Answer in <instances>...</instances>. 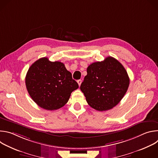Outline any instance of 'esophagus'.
<instances>
[{"label":"esophagus","mask_w":158,"mask_h":158,"mask_svg":"<svg viewBox=\"0 0 158 158\" xmlns=\"http://www.w3.org/2000/svg\"><path fill=\"white\" fill-rule=\"evenodd\" d=\"M77 83H78V84H79V85L80 86L81 85V83H82V81L81 80V79H79V80H77Z\"/></svg>","instance_id":"obj_1"}]
</instances>
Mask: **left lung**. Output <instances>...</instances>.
Segmentation results:
<instances>
[{
  "label": "left lung",
  "instance_id": "obj_1",
  "mask_svg": "<svg viewBox=\"0 0 158 158\" xmlns=\"http://www.w3.org/2000/svg\"><path fill=\"white\" fill-rule=\"evenodd\" d=\"M80 89L88 104L99 111L116 106L123 98L129 85V78L123 65L109 56L96 62L87 69Z\"/></svg>",
  "mask_w": 158,
  "mask_h": 158
}]
</instances>
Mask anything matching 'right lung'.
Masks as SVG:
<instances>
[{"label": "right lung", "instance_id": "obj_1", "mask_svg": "<svg viewBox=\"0 0 158 158\" xmlns=\"http://www.w3.org/2000/svg\"><path fill=\"white\" fill-rule=\"evenodd\" d=\"M26 85L32 100L40 107L56 110L68 102L79 85L64 64L42 57L33 63L27 73Z\"/></svg>", "mask_w": 158, "mask_h": 158}]
</instances>
